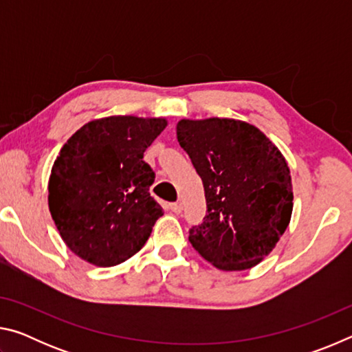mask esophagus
I'll list each match as a JSON object with an SVG mask.
<instances>
[{
	"mask_svg": "<svg viewBox=\"0 0 352 352\" xmlns=\"http://www.w3.org/2000/svg\"><path fill=\"white\" fill-rule=\"evenodd\" d=\"M169 208H170V211L175 212V214H180V212L183 211V205L180 204V201H175V204H170Z\"/></svg>",
	"mask_w": 352,
	"mask_h": 352,
	"instance_id": "esophagus-1",
	"label": "esophagus"
}]
</instances>
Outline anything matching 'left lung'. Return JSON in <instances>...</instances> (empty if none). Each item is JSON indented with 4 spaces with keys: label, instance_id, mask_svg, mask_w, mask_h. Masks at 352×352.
<instances>
[{
    "label": "left lung",
    "instance_id": "obj_1",
    "mask_svg": "<svg viewBox=\"0 0 352 352\" xmlns=\"http://www.w3.org/2000/svg\"><path fill=\"white\" fill-rule=\"evenodd\" d=\"M177 140L206 199V216L189 230V242L219 270L258 265L276 247L294 210L283 153L258 127L228 118L182 119Z\"/></svg>",
    "mask_w": 352,
    "mask_h": 352
}]
</instances>
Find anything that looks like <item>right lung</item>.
Here are the masks:
<instances>
[{
    "label": "right lung",
    "instance_id": "obj_1",
    "mask_svg": "<svg viewBox=\"0 0 352 352\" xmlns=\"http://www.w3.org/2000/svg\"><path fill=\"white\" fill-rule=\"evenodd\" d=\"M164 118L109 116L65 142L47 183V205L63 242L98 267H113L144 247L163 208L148 192L155 172L146 148Z\"/></svg>",
    "mask_w": 352,
    "mask_h": 352
}]
</instances>
